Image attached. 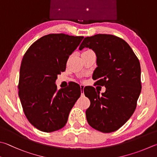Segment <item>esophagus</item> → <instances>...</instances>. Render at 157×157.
Returning <instances> with one entry per match:
<instances>
[{
	"label": "esophagus",
	"mask_w": 157,
	"mask_h": 157,
	"mask_svg": "<svg viewBox=\"0 0 157 157\" xmlns=\"http://www.w3.org/2000/svg\"><path fill=\"white\" fill-rule=\"evenodd\" d=\"M84 85H80V89H81L82 95H84Z\"/></svg>",
	"instance_id": "obj_1"
}]
</instances>
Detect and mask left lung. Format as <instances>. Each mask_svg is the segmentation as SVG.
<instances>
[{
	"label": "left lung",
	"mask_w": 157,
	"mask_h": 157,
	"mask_svg": "<svg viewBox=\"0 0 157 157\" xmlns=\"http://www.w3.org/2000/svg\"><path fill=\"white\" fill-rule=\"evenodd\" d=\"M91 49L97 56L93 78L106 87L100 94L94 87L84 91L90 105L86 110L88 124L104 133L117 130L135 112L141 93L140 63L127 42L109 34L86 37L79 49Z\"/></svg>",
	"instance_id": "1"
}]
</instances>
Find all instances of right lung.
<instances>
[{
    "label": "right lung",
    "instance_id": "add662e5",
    "mask_svg": "<svg viewBox=\"0 0 157 157\" xmlns=\"http://www.w3.org/2000/svg\"><path fill=\"white\" fill-rule=\"evenodd\" d=\"M83 38L64 33L49 34L33 42L23 56L18 95L25 116L39 130L51 132L63 128L80 97L78 84L71 83L68 88L58 90L55 82Z\"/></svg>",
    "mask_w": 157,
    "mask_h": 157
}]
</instances>
